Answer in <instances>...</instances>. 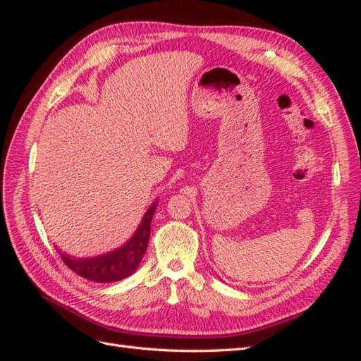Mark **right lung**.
Here are the masks:
<instances>
[{"instance_id":"1","label":"right lung","mask_w":361,"mask_h":361,"mask_svg":"<svg viewBox=\"0 0 361 361\" xmlns=\"http://www.w3.org/2000/svg\"><path fill=\"white\" fill-rule=\"evenodd\" d=\"M157 203L158 200L149 206L137 231L122 247L93 257H73L57 248L59 255L75 274L90 281L113 283L129 277L137 271L147 250L150 223L157 209Z\"/></svg>"}]
</instances>
